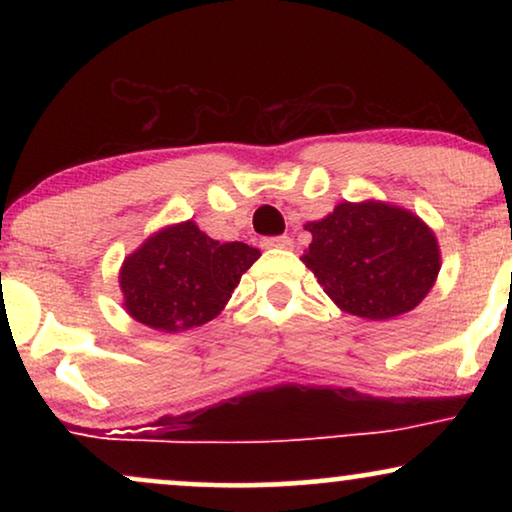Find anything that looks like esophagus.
<instances>
[{
    "label": "esophagus",
    "instance_id": "esophagus-1",
    "mask_svg": "<svg viewBox=\"0 0 512 512\" xmlns=\"http://www.w3.org/2000/svg\"><path fill=\"white\" fill-rule=\"evenodd\" d=\"M265 249H293V240L289 235H279V237H265L263 240Z\"/></svg>",
    "mask_w": 512,
    "mask_h": 512
}]
</instances>
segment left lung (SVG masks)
<instances>
[{
    "label": "left lung",
    "mask_w": 512,
    "mask_h": 512,
    "mask_svg": "<svg viewBox=\"0 0 512 512\" xmlns=\"http://www.w3.org/2000/svg\"><path fill=\"white\" fill-rule=\"evenodd\" d=\"M303 263L340 310L384 321L415 310L436 284L440 249L433 230L387 202H340L310 221Z\"/></svg>",
    "instance_id": "obj_1"
}]
</instances>
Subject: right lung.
I'll use <instances>...</instances> for the list:
<instances>
[{
	"label": "right lung",
	"mask_w": 512,
	"mask_h": 512,
	"mask_svg": "<svg viewBox=\"0 0 512 512\" xmlns=\"http://www.w3.org/2000/svg\"><path fill=\"white\" fill-rule=\"evenodd\" d=\"M261 251L219 242L193 221L153 233L123 261V305L139 324L179 333L212 321Z\"/></svg>",
	"instance_id": "obj_1"
}]
</instances>
